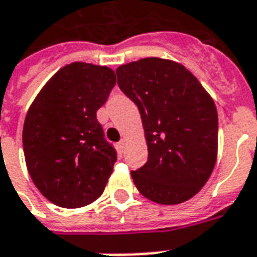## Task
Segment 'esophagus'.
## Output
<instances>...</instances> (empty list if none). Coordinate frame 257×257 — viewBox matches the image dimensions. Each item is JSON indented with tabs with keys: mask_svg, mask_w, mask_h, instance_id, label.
<instances>
[{
	"mask_svg": "<svg viewBox=\"0 0 257 257\" xmlns=\"http://www.w3.org/2000/svg\"><path fill=\"white\" fill-rule=\"evenodd\" d=\"M125 144H126V140H125V139H122V140H121V142L118 143V146L121 147V150H123V148H125Z\"/></svg>",
	"mask_w": 257,
	"mask_h": 257,
	"instance_id": "1",
	"label": "esophagus"
}]
</instances>
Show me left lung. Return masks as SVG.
Segmentation results:
<instances>
[{
  "mask_svg": "<svg viewBox=\"0 0 257 257\" xmlns=\"http://www.w3.org/2000/svg\"><path fill=\"white\" fill-rule=\"evenodd\" d=\"M117 83L139 107L148 161L131 172L139 192L158 204H180L206 185L218 157L214 99L185 66L148 57L119 65Z\"/></svg>",
  "mask_w": 257,
  "mask_h": 257,
  "instance_id": "1",
  "label": "left lung"
}]
</instances>
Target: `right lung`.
<instances>
[{
  "label": "right lung",
  "instance_id": "1",
  "mask_svg": "<svg viewBox=\"0 0 257 257\" xmlns=\"http://www.w3.org/2000/svg\"><path fill=\"white\" fill-rule=\"evenodd\" d=\"M115 85L114 70L87 62L62 66L27 111L23 150L32 182L53 204L79 208L103 193L117 154L96 111Z\"/></svg>",
  "mask_w": 257,
  "mask_h": 257
}]
</instances>
